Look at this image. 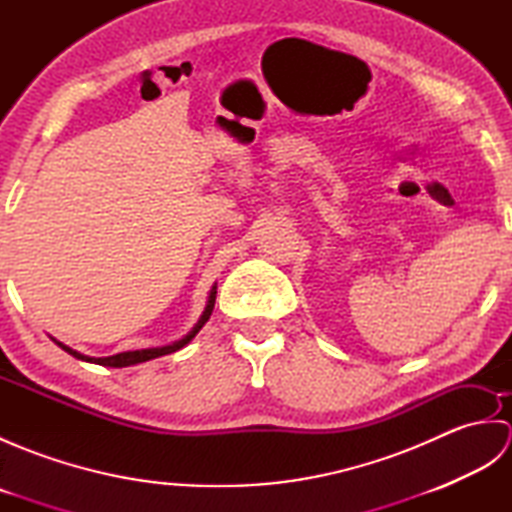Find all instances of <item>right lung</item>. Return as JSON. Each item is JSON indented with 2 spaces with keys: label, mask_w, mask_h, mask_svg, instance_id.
I'll return each instance as SVG.
<instances>
[{
  "label": "right lung",
  "mask_w": 512,
  "mask_h": 512,
  "mask_svg": "<svg viewBox=\"0 0 512 512\" xmlns=\"http://www.w3.org/2000/svg\"><path fill=\"white\" fill-rule=\"evenodd\" d=\"M215 295H217V286L211 288L209 301H206V308H204V312H202V317H200L198 323L193 325V330H191L187 336H182L180 341L171 343V345H165V347H147V350H134V352H121V354H114V356L94 358V356H85V354H81V352L72 350V347L63 345V343L57 341V339H52V341L57 343V345L61 347V350H65L70 356L79 358V361H85V363H96V365H105V367H129V365H136V363H145V361H151V358L171 354V352H176V350H180V347L187 345V343L193 339V336L202 330V325H204L206 321H209L211 312H213V306H215Z\"/></svg>",
  "instance_id": "add662e5"
}]
</instances>
